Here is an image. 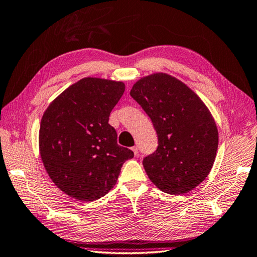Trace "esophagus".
Returning a JSON list of instances; mask_svg holds the SVG:
<instances>
[{
    "label": "esophagus",
    "mask_w": 257,
    "mask_h": 257,
    "mask_svg": "<svg viewBox=\"0 0 257 257\" xmlns=\"http://www.w3.org/2000/svg\"><path fill=\"white\" fill-rule=\"evenodd\" d=\"M132 150L134 152L135 156H138V147L137 146H134V147H132Z\"/></svg>",
    "instance_id": "34e87169"
}]
</instances>
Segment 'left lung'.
<instances>
[{
	"label": "left lung",
	"mask_w": 257,
	"mask_h": 257,
	"mask_svg": "<svg viewBox=\"0 0 257 257\" xmlns=\"http://www.w3.org/2000/svg\"><path fill=\"white\" fill-rule=\"evenodd\" d=\"M130 95L158 134V150L143 161L150 180L171 195L196 188L210 173L219 144L210 110L193 89L163 72L141 78Z\"/></svg>",
	"instance_id": "1"
}]
</instances>
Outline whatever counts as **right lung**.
I'll return each instance as SVG.
<instances>
[{
    "mask_svg": "<svg viewBox=\"0 0 257 257\" xmlns=\"http://www.w3.org/2000/svg\"><path fill=\"white\" fill-rule=\"evenodd\" d=\"M124 84L86 77L69 86L41 120L40 154L55 186L78 201L103 197L116 184L133 151L116 143L108 123L112 108L123 95Z\"/></svg>",
    "mask_w": 257,
    "mask_h": 257,
    "instance_id": "obj_1",
    "label": "right lung"
}]
</instances>
